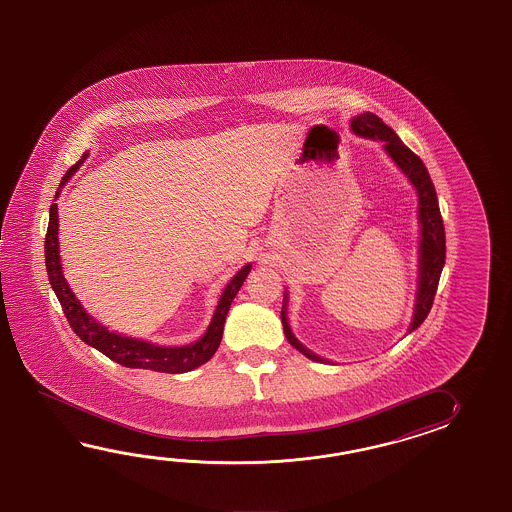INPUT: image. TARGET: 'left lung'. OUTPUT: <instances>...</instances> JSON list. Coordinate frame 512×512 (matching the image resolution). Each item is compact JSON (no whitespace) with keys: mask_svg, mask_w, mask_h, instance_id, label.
Instances as JSON below:
<instances>
[{"mask_svg":"<svg viewBox=\"0 0 512 512\" xmlns=\"http://www.w3.org/2000/svg\"><path fill=\"white\" fill-rule=\"evenodd\" d=\"M351 130L357 135L368 137V139H379L384 142V148L388 155L404 174L410 177L412 185L419 196V221H421V274H419V291H417V302H415L414 320L410 324V331L425 322L426 316L434 304L435 291L439 285L441 271L445 265V225L439 212V203L435 196L434 183L426 170L423 161L415 155L403 141L395 135V131L382 122L381 117L373 113H362L359 117L351 120ZM283 333L293 348L298 349L307 359L324 362V359L316 357L309 349H305L291 333V327L285 318V307L282 309Z\"/></svg>","mask_w":512,"mask_h":512,"instance_id":"1","label":"left lung"}]
</instances>
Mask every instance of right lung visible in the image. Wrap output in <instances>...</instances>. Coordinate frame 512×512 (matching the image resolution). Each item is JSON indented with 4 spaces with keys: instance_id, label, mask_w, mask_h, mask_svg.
Wrapping results in <instances>:
<instances>
[{
    "instance_id": "add662e5",
    "label": "right lung",
    "mask_w": 512,
    "mask_h": 512,
    "mask_svg": "<svg viewBox=\"0 0 512 512\" xmlns=\"http://www.w3.org/2000/svg\"><path fill=\"white\" fill-rule=\"evenodd\" d=\"M84 159H86V155H84ZM80 163L82 161H78L67 170L60 186L66 183ZM56 196H58V192H56ZM45 269H47L49 282L58 296V302L62 305V311L66 315L69 326L73 327V331L86 344L93 346L100 353H104L106 357L119 362L120 366H126V368H141V370L161 371V373H186V371L196 370L197 366L205 364L218 351L221 337H223V324H225V318L229 313L230 304H232L236 293L240 291L247 274L251 271V265H245L225 287L205 337L197 340L196 344L183 346V348H161V346H153V344L137 340V338L122 337L117 333H111L108 331V327L100 326L93 320V316L87 315L82 304L69 289L66 278L62 274V265H60V256H58L56 203L51 205L49 227L45 234Z\"/></svg>"
}]
</instances>
